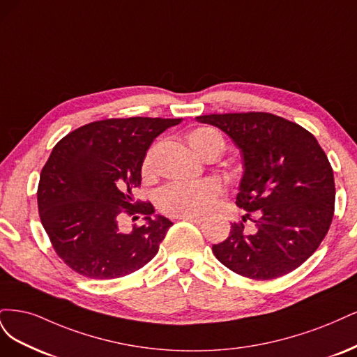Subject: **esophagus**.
Returning a JSON list of instances; mask_svg holds the SVG:
<instances>
[{
    "instance_id": "1",
    "label": "esophagus",
    "mask_w": 357,
    "mask_h": 357,
    "mask_svg": "<svg viewBox=\"0 0 357 357\" xmlns=\"http://www.w3.org/2000/svg\"><path fill=\"white\" fill-rule=\"evenodd\" d=\"M181 220H185V221H188V222L197 224V225H200V224L204 222V218H202V216H182Z\"/></svg>"
}]
</instances>
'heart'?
I'll return each instance as SVG.
<instances>
[{
    "label": "heart",
    "mask_w": 357,
    "mask_h": 357,
    "mask_svg": "<svg viewBox=\"0 0 357 357\" xmlns=\"http://www.w3.org/2000/svg\"><path fill=\"white\" fill-rule=\"evenodd\" d=\"M187 142L192 151L206 158L208 155H220L224 149V139L212 128H199L187 135ZM157 145L146 151L142 162V176L151 179L154 176V158ZM222 192L221 183L215 179H203L194 183H170L158 194V208L170 216H202L208 213L220 199Z\"/></svg>",
    "instance_id": "1"
}]
</instances>
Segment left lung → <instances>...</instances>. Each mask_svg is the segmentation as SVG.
Returning a JSON list of instances; mask_svg holds the SVG:
<instances>
[{"mask_svg":"<svg viewBox=\"0 0 357 357\" xmlns=\"http://www.w3.org/2000/svg\"><path fill=\"white\" fill-rule=\"evenodd\" d=\"M197 121L227 133L243 157L236 204L246 213L212 246L218 261L255 280L300 267L325 238L335 204L333 172L316 137L270 112L211 114ZM246 219L256 224L250 235Z\"/></svg>","mask_w":357,"mask_h":357,"instance_id":"8db88e82","label":"left lung"}]
</instances>
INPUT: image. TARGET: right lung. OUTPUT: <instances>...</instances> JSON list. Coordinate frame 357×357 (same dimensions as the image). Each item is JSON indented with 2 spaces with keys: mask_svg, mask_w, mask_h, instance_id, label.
I'll list each match as a JSON object with an SVG mask.
<instances>
[{
  "mask_svg": "<svg viewBox=\"0 0 357 357\" xmlns=\"http://www.w3.org/2000/svg\"><path fill=\"white\" fill-rule=\"evenodd\" d=\"M182 119H108L89 123L57 142L37 191L41 224L68 267L109 280L142 268L158 252L172 224L153 220L154 206L135 202L149 145ZM144 214L145 226L123 234L118 216Z\"/></svg>",
  "mask_w": 357,
  "mask_h": 357,
  "instance_id": "add662e5",
  "label": "right lung"
}]
</instances>
